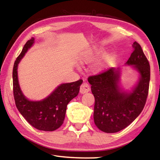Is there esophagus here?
I'll return each instance as SVG.
<instances>
[{
	"instance_id": "obj_1",
	"label": "esophagus",
	"mask_w": 160,
	"mask_h": 160,
	"mask_svg": "<svg viewBox=\"0 0 160 160\" xmlns=\"http://www.w3.org/2000/svg\"><path fill=\"white\" fill-rule=\"evenodd\" d=\"M90 86L87 82H83L82 84V85L80 86V92L81 94H85L88 92L89 91H90Z\"/></svg>"
}]
</instances>
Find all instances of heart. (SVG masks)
I'll return each instance as SVG.
<instances>
[{"instance_id": "heart-1", "label": "heart", "mask_w": 160, "mask_h": 160, "mask_svg": "<svg viewBox=\"0 0 160 160\" xmlns=\"http://www.w3.org/2000/svg\"><path fill=\"white\" fill-rule=\"evenodd\" d=\"M104 53V49L102 48H95V49H90L85 51L79 58V61L81 64H90L92 62L97 61ZM114 55L112 53H107L103 56V58L98 63L95 64L93 67L92 70L94 73H100L104 71L113 61H114Z\"/></svg>"}]
</instances>
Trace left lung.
Listing matches in <instances>:
<instances>
[{
    "label": "left lung",
    "mask_w": 160,
    "mask_h": 160,
    "mask_svg": "<svg viewBox=\"0 0 160 160\" xmlns=\"http://www.w3.org/2000/svg\"><path fill=\"white\" fill-rule=\"evenodd\" d=\"M126 65L132 66L139 73L138 80L131 91L120 86L121 69L112 68L102 73L90 76L88 82L95 99L94 121L102 131L113 133L126 128L144 108L150 78V68L138 43Z\"/></svg>",
    "instance_id": "left-lung-1"
}]
</instances>
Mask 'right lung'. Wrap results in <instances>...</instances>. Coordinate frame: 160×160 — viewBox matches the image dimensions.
<instances>
[{
    "label": "right lung",
    "instance_id": "right-lung-1",
    "mask_svg": "<svg viewBox=\"0 0 160 160\" xmlns=\"http://www.w3.org/2000/svg\"><path fill=\"white\" fill-rule=\"evenodd\" d=\"M34 43V37L27 42L13 66V94L15 104L23 117L35 128L39 131H53L63 124L67 105L79 93L82 80L62 83L48 97L39 101H32L27 98L19 84L18 68L21 59Z\"/></svg>",
    "mask_w": 160,
    "mask_h": 160
}]
</instances>
